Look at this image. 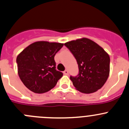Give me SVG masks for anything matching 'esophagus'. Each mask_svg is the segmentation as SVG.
<instances>
[{
    "instance_id": "esophagus-1",
    "label": "esophagus",
    "mask_w": 129,
    "mask_h": 129,
    "mask_svg": "<svg viewBox=\"0 0 129 129\" xmlns=\"http://www.w3.org/2000/svg\"><path fill=\"white\" fill-rule=\"evenodd\" d=\"M63 74H64L65 75H68L69 74V72L67 70H65L64 71H63Z\"/></svg>"
}]
</instances>
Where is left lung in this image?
Returning <instances> with one entry per match:
<instances>
[{
  "label": "left lung",
  "mask_w": 129,
  "mask_h": 129,
  "mask_svg": "<svg viewBox=\"0 0 129 129\" xmlns=\"http://www.w3.org/2000/svg\"><path fill=\"white\" fill-rule=\"evenodd\" d=\"M64 45L78 64V75L70 76L76 89L89 94L102 88L110 74V59L108 53L97 43L86 38L67 42Z\"/></svg>",
  "instance_id": "left-lung-1"
}]
</instances>
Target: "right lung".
Listing matches in <instances>:
<instances>
[{
  "mask_svg": "<svg viewBox=\"0 0 129 129\" xmlns=\"http://www.w3.org/2000/svg\"><path fill=\"white\" fill-rule=\"evenodd\" d=\"M63 46V43L37 42L18 55L19 76L30 91L44 93L55 86L63 73L56 70L54 57Z\"/></svg>",
  "mask_w": 129,
  "mask_h": 129,
  "instance_id": "1",
  "label": "right lung"
}]
</instances>
